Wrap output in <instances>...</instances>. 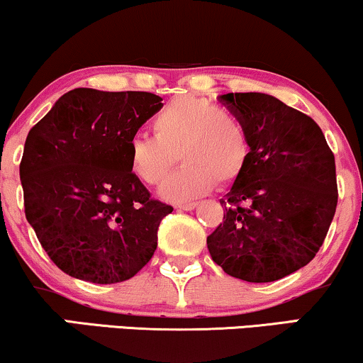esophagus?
Returning a JSON list of instances; mask_svg holds the SVG:
<instances>
[{"label": "esophagus", "instance_id": "esophagus-1", "mask_svg": "<svg viewBox=\"0 0 363 363\" xmlns=\"http://www.w3.org/2000/svg\"><path fill=\"white\" fill-rule=\"evenodd\" d=\"M177 209H182V211H192L197 208V203H184V204H177L176 206Z\"/></svg>", "mask_w": 363, "mask_h": 363}]
</instances>
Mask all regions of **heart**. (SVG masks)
I'll list each match as a JSON object with an SVG mask.
<instances>
[{"mask_svg":"<svg viewBox=\"0 0 363 363\" xmlns=\"http://www.w3.org/2000/svg\"><path fill=\"white\" fill-rule=\"evenodd\" d=\"M154 135L127 142L128 167L144 184L157 186L177 162L184 164L160 187L172 203L235 184L250 159V137L235 113L208 99L177 97L152 118Z\"/></svg>","mask_w":363,"mask_h":363,"instance_id":"obj_1","label":"heart"}]
</instances>
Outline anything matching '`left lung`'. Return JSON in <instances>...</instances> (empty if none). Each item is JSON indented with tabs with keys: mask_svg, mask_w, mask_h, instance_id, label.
Here are the masks:
<instances>
[{
	"mask_svg": "<svg viewBox=\"0 0 363 363\" xmlns=\"http://www.w3.org/2000/svg\"><path fill=\"white\" fill-rule=\"evenodd\" d=\"M245 123L250 159L219 201L223 223L208 236L211 258L229 277L277 281L315 258L338 201L335 155L322 128L272 95L219 97Z\"/></svg>",
	"mask_w": 363,
	"mask_h": 363,
	"instance_id": "8db88e82",
	"label": "left lung"
}]
</instances>
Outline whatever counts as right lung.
<instances>
[{
	"mask_svg": "<svg viewBox=\"0 0 363 363\" xmlns=\"http://www.w3.org/2000/svg\"><path fill=\"white\" fill-rule=\"evenodd\" d=\"M149 91L75 89L28 132L20 164L25 214L63 273L121 283L149 263L172 206L128 167L127 142L162 108Z\"/></svg>",
	"mask_w": 363,
	"mask_h": 363,
	"instance_id": "add662e5",
	"label": "right lung"
}]
</instances>
